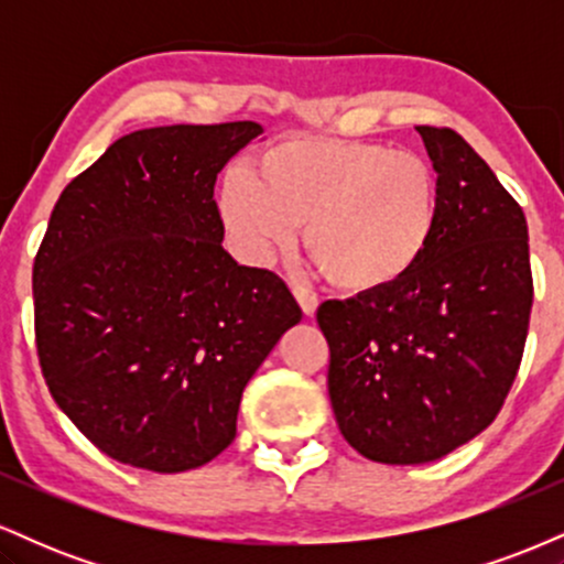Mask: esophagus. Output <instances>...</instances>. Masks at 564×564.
I'll return each instance as SVG.
<instances>
[{"label": "esophagus", "mask_w": 564, "mask_h": 564, "mask_svg": "<svg viewBox=\"0 0 564 564\" xmlns=\"http://www.w3.org/2000/svg\"><path fill=\"white\" fill-rule=\"evenodd\" d=\"M294 296H296V302H300L302 313L307 315V318H313L315 310H318V296H315L313 291L304 289V286H294Z\"/></svg>", "instance_id": "esophagus-1"}]
</instances>
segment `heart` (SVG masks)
<instances>
[{"label": "heart", "mask_w": 564, "mask_h": 564, "mask_svg": "<svg viewBox=\"0 0 564 564\" xmlns=\"http://www.w3.org/2000/svg\"><path fill=\"white\" fill-rule=\"evenodd\" d=\"M217 212L232 249L268 264L304 225V246L328 283L379 294L405 281L440 228V177L430 161L381 142L291 138L268 148L254 177L230 170Z\"/></svg>", "instance_id": "heart-1"}]
</instances>
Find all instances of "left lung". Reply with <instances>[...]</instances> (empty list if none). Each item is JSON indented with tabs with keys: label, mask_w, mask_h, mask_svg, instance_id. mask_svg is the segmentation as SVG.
Segmentation results:
<instances>
[{
	"label": "left lung",
	"mask_w": 564,
	"mask_h": 564,
	"mask_svg": "<svg viewBox=\"0 0 564 564\" xmlns=\"http://www.w3.org/2000/svg\"><path fill=\"white\" fill-rule=\"evenodd\" d=\"M416 132L440 177L430 251L392 289L318 307L336 424L381 464L435 462L494 422L533 307L520 204L462 134Z\"/></svg>",
	"instance_id": "1"
}]
</instances>
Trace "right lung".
Returning a JSON list of instances; mask_svg holds the SVG:
<instances>
[{"label":"right lung","instance_id":"add662e5","mask_svg":"<svg viewBox=\"0 0 564 564\" xmlns=\"http://www.w3.org/2000/svg\"><path fill=\"white\" fill-rule=\"evenodd\" d=\"M257 121L116 140L57 198L34 260V326L57 408L116 462L204 467L243 387L302 321L286 283L223 249L215 183Z\"/></svg>","mask_w":564,"mask_h":564}]
</instances>
